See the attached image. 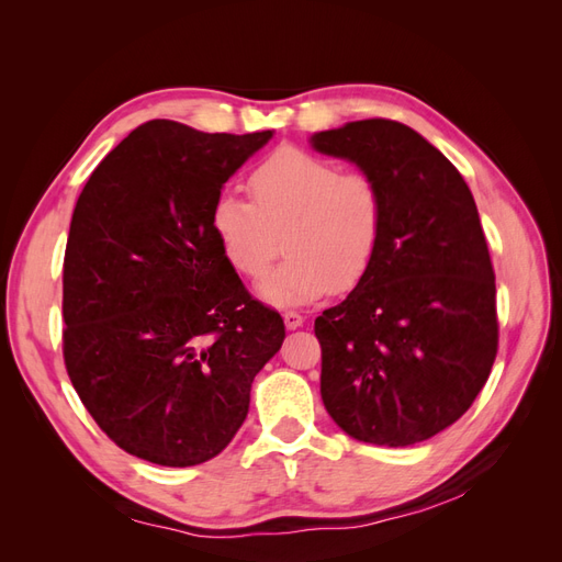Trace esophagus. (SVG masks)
<instances>
[{
	"mask_svg": "<svg viewBox=\"0 0 562 562\" xmlns=\"http://www.w3.org/2000/svg\"><path fill=\"white\" fill-rule=\"evenodd\" d=\"M283 323H285L288 330H297L302 323H304V316L297 314V312H285L283 314Z\"/></svg>",
	"mask_w": 562,
	"mask_h": 562,
	"instance_id": "obj_1",
	"label": "esophagus"
}]
</instances>
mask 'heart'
I'll return each mask as SVG.
<instances>
[{
	"instance_id": "obj_1",
	"label": "heart",
	"mask_w": 562,
	"mask_h": 562,
	"mask_svg": "<svg viewBox=\"0 0 562 562\" xmlns=\"http://www.w3.org/2000/svg\"><path fill=\"white\" fill-rule=\"evenodd\" d=\"M252 203L229 190L211 206V229L229 265L260 277L279 255L258 293L274 307H295L359 283L378 258L384 234V194L368 173L339 166L300 147H281L248 178Z\"/></svg>"
}]
</instances>
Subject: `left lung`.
<instances>
[{
  "mask_svg": "<svg viewBox=\"0 0 562 562\" xmlns=\"http://www.w3.org/2000/svg\"><path fill=\"white\" fill-rule=\"evenodd\" d=\"M310 143L375 178L386 209L375 262L314 323L323 405L363 443H422L469 411L497 356L479 209L457 168L405 124L363 119Z\"/></svg>",
  "mask_w": 562,
  "mask_h": 562,
  "instance_id": "8db88e82",
  "label": "left lung"
}]
</instances>
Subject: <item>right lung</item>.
I'll return each instance as SVG.
<instances>
[{"label": "right lung", "mask_w": 562, "mask_h": 562, "mask_svg": "<svg viewBox=\"0 0 562 562\" xmlns=\"http://www.w3.org/2000/svg\"><path fill=\"white\" fill-rule=\"evenodd\" d=\"M274 131L203 133L155 119L98 164L70 223L63 353L114 443L159 467L223 452L285 337L211 229L225 182Z\"/></svg>", "instance_id": "obj_1"}]
</instances>
